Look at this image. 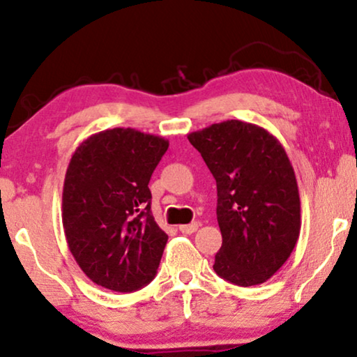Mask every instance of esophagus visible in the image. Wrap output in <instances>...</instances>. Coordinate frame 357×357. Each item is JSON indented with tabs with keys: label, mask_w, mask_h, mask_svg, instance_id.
I'll use <instances>...</instances> for the list:
<instances>
[{
	"label": "esophagus",
	"mask_w": 357,
	"mask_h": 357,
	"mask_svg": "<svg viewBox=\"0 0 357 357\" xmlns=\"http://www.w3.org/2000/svg\"><path fill=\"white\" fill-rule=\"evenodd\" d=\"M197 228H199V223L194 222V223H188V225H179V231H181V234L191 235L197 230Z\"/></svg>",
	"instance_id": "1"
}]
</instances>
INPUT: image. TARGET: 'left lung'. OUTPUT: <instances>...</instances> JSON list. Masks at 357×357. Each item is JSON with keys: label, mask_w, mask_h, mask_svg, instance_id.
I'll return each mask as SVG.
<instances>
[{"label": "left lung", "mask_w": 357, "mask_h": 357, "mask_svg": "<svg viewBox=\"0 0 357 357\" xmlns=\"http://www.w3.org/2000/svg\"><path fill=\"white\" fill-rule=\"evenodd\" d=\"M188 139L217 183L222 248L213 271L241 287L266 282L301 234V197L286 150L263 127L234 119Z\"/></svg>", "instance_id": "1"}]
</instances>
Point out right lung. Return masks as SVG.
I'll use <instances>...</instances> for the list:
<instances>
[{"instance_id": "add662e5", "label": "right lung", "mask_w": 357, "mask_h": 357, "mask_svg": "<svg viewBox=\"0 0 357 357\" xmlns=\"http://www.w3.org/2000/svg\"><path fill=\"white\" fill-rule=\"evenodd\" d=\"M168 146L163 137L116 127L71 155L61 222L75 261L98 286L132 292L155 278L168 235L150 213L149 183Z\"/></svg>"}]
</instances>
